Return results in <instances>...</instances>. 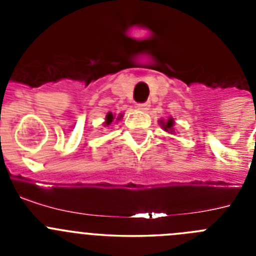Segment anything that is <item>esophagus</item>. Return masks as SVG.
<instances>
[{
	"label": "esophagus",
	"instance_id": "esophagus-1",
	"mask_svg": "<svg viewBox=\"0 0 256 256\" xmlns=\"http://www.w3.org/2000/svg\"><path fill=\"white\" fill-rule=\"evenodd\" d=\"M137 108H138L140 110H142V112H148V108H150V102L138 104V105H137Z\"/></svg>",
	"mask_w": 256,
	"mask_h": 256
}]
</instances>
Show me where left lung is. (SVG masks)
I'll return each mask as SVG.
<instances>
[{
    "instance_id": "8db88e82",
    "label": "left lung",
    "mask_w": 256,
    "mask_h": 256,
    "mask_svg": "<svg viewBox=\"0 0 256 256\" xmlns=\"http://www.w3.org/2000/svg\"><path fill=\"white\" fill-rule=\"evenodd\" d=\"M162 124V128L168 132H173V126H174V120L172 118H169L166 122H160Z\"/></svg>"
}]
</instances>
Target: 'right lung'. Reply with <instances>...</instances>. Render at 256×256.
<instances>
[{
	"mask_svg": "<svg viewBox=\"0 0 256 256\" xmlns=\"http://www.w3.org/2000/svg\"><path fill=\"white\" fill-rule=\"evenodd\" d=\"M123 116V115H119V116L116 118V120H120V118ZM114 119H115V116L114 115L112 114V112H108V115H106V119H105V123H104V126H110V124L112 123V122H114Z\"/></svg>",
	"mask_w": 256,
	"mask_h": 256,
	"instance_id": "right-lung-1",
	"label": "right lung"
}]
</instances>
